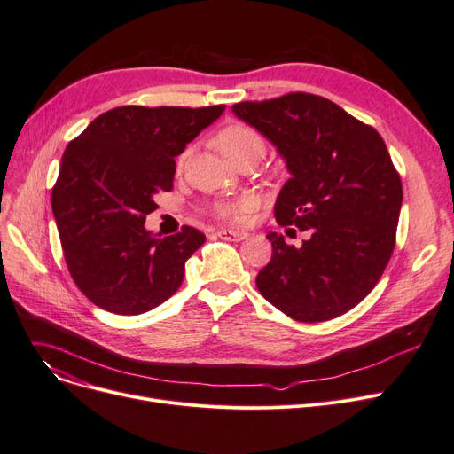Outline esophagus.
Wrapping results in <instances>:
<instances>
[{
  "instance_id": "1",
  "label": "esophagus",
  "mask_w": 454,
  "mask_h": 454,
  "mask_svg": "<svg viewBox=\"0 0 454 454\" xmlns=\"http://www.w3.org/2000/svg\"><path fill=\"white\" fill-rule=\"evenodd\" d=\"M216 235H219L221 239H228V241H243L250 233L245 230H219Z\"/></svg>"
}]
</instances>
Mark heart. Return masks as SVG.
<instances>
[{
    "mask_svg": "<svg viewBox=\"0 0 454 454\" xmlns=\"http://www.w3.org/2000/svg\"><path fill=\"white\" fill-rule=\"evenodd\" d=\"M216 145H219L223 153L230 157L231 161H238L239 157L255 150L265 152V143L262 139V135L254 128L241 122L226 126L219 135H216ZM185 160H187V152H184L178 157V168L184 167ZM255 204H258V200H255L254 196H241V199H233V200H219L213 206V211L215 215H219L221 219L245 221L250 215V211L255 207Z\"/></svg>",
    "mask_w": 454,
    "mask_h": 454,
    "instance_id": "1",
    "label": "heart"
}]
</instances>
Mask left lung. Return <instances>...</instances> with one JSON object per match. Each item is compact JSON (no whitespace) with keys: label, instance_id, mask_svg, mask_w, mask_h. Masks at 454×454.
I'll return each instance as SVG.
<instances>
[{"label":"left lung","instance_id":"1","mask_svg":"<svg viewBox=\"0 0 454 454\" xmlns=\"http://www.w3.org/2000/svg\"><path fill=\"white\" fill-rule=\"evenodd\" d=\"M231 111L286 160L291 178L276 199V223L311 233L301 248L269 233L272 258L255 286L294 321L340 317L377 286L395 247L403 184L386 143L338 104L308 92Z\"/></svg>","mask_w":454,"mask_h":454}]
</instances>
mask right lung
I'll return each instance as SVG.
<instances>
[{"label": "right lung", "mask_w": 454, "mask_h": 454, "mask_svg": "<svg viewBox=\"0 0 454 454\" xmlns=\"http://www.w3.org/2000/svg\"><path fill=\"white\" fill-rule=\"evenodd\" d=\"M224 109L114 107L67 146L51 209L70 276L98 308L139 315L182 286L206 235L184 226L160 238L145 221L157 207L153 196L172 191L174 157Z\"/></svg>", "instance_id": "add662e5"}]
</instances>
